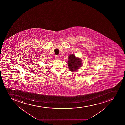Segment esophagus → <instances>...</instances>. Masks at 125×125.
<instances>
[{
    "instance_id": "esophagus-1",
    "label": "esophagus",
    "mask_w": 125,
    "mask_h": 125,
    "mask_svg": "<svg viewBox=\"0 0 125 125\" xmlns=\"http://www.w3.org/2000/svg\"><path fill=\"white\" fill-rule=\"evenodd\" d=\"M55 58L56 59L58 60V59H59V56H56Z\"/></svg>"
}]
</instances>
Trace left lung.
I'll return each instance as SVG.
<instances>
[{
    "label": "left lung",
    "instance_id": "left-lung-1",
    "mask_svg": "<svg viewBox=\"0 0 125 125\" xmlns=\"http://www.w3.org/2000/svg\"><path fill=\"white\" fill-rule=\"evenodd\" d=\"M68 68L72 72L77 71L82 65V61L80 58L75 57L74 54H70L68 61Z\"/></svg>",
    "mask_w": 125,
    "mask_h": 125
}]
</instances>
